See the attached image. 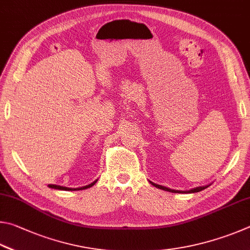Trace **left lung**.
I'll list each match as a JSON object with an SVG mask.
<instances>
[{"label": "left lung", "instance_id": "left-lung-1", "mask_svg": "<svg viewBox=\"0 0 250 250\" xmlns=\"http://www.w3.org/2000/svg\"><path fill=\"white\" fill-rule=\"evenodd\" d=\"M149 182H150L151 185L154 186V187L158 188V189L165 190V191H168V192H172V193H195V192H200V191H202V190H204V189H207V188L208 187V186H205V187H196V188H194V189L189 190V191H179V190H171V189H169V188H166V187H163V186L156 185V183L151 182V181H149Z\"/></svg>", "mask_w": 250, "mask_h": 250}]
</instances>
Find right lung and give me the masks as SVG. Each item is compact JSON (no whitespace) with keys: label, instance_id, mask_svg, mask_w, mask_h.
<instances>
[{"label":"right lung","instance_id":"add662e5","mask_svg":"<svg viewBox=\"0 0 250 250\" xmlns=\"http://www.w3.org/2000/svg\"><path fill=\"white\" fill-rule=\"evenodd\" d=\"M96 181L90 183V185L81 187V188H76V189H72V188H65V187H61V186H56V185H49L48 187L51 188V189H56V190H63V191H76V190H84L87 189V188H91L92 186H94Z\"/></svg>","mask_w":250,"mask_h":250}]
</instances>
